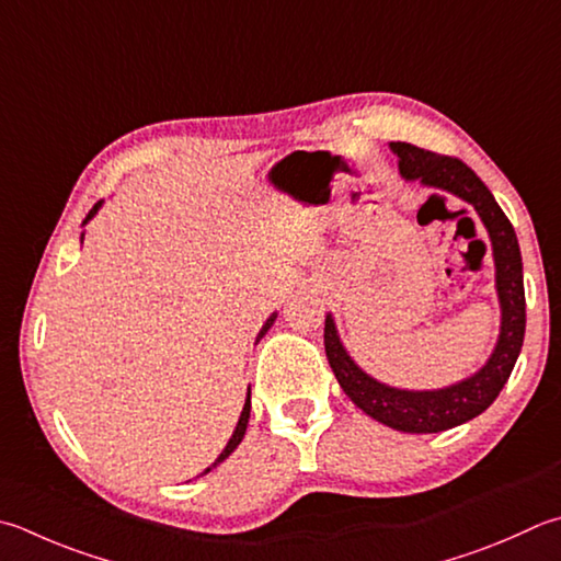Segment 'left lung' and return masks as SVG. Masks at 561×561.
I'll list each match as a JSON object with an SVG mask.
<instances>
[{
    "instance_id": "1",
    "label": "left lung",
    "mask_w": 561,
    "mask_h": 561,
    "mask_svg": "<svg viewBox=\"0 0 561 561\" xmlns=\"http://www.w3.org/2000/svg\"><path fill=\"white\" fill-rule=\"evenodd\" d=\"M390 151L398 156L400 175L405 181H420L422 185L442 190V193L457 195L481 217L485 231H489L495 261V290H499L501 302L499 342H495L489 362L477 374L437 390L393 388L362 371L340 342L332 314H327L324 320V352L342 390L354 400L356 408L398 432L430 435V432L451 430L481 415L508 383L525 336L523 259L508 217L503 215L491 190L467 163H461L459 158L417 149L405 141H393Z\"/></svg>"
}]
</instances>
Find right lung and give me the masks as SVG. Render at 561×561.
Returning <instances> with one entry per match:
<instances>
[{
	"label": "right lung",
	"instance_id": "add662e5",
	"mask_svg": "<svg viewBox=\"0 0 561 561\" xmlns=\"http://www.w3.org/2000/svg\"><path fill=\"white\" fill-rule=\"evenodd\" d=\"M102 207V199H100V203L98 205H94L92 209H90V213H88V217H84V221H82V225H88V221L94 217V215H98V209ZM84 237V234H82ZM276 312H273L271 317H268V320H266V324H263L261 327V332H259V336H256V342L261 340V336L263 334H266L268 330H271V327H273V322H276ZM249 415H251V390H249V393H247V403H244V410H241V415H239V422H237V427H234V435H231L229 437V442H227V447L225 449H221V454H219V457L213 461V463H209V467L203 471V473H209V471H213L215 467H219V463L221 461H225L227 457H229V454L231 451H234L239 445H241V439H244V435H247V425H249ZM203 473H199V477H203Z\"/></svg>",
	"mask_w": 561,
	"mask_h": 561
}]
</instances>
